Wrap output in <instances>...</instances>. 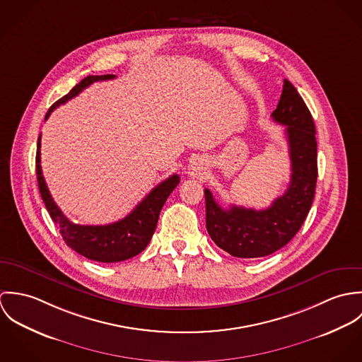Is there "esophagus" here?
<instances>
[{
  "label": "esophagus",
  "mask_w": 362,
  "mask_h": 362,
  "mask_svg": "<svg viewBox=\"0 0 362 362\" xmlns=\"http://www.w3.org/2000/svg\"><path fill=\"white\" fill-rule=\"evenodd\" d=\"M205 171H206V160L202 158V157L195 158V160L189 164V168H188V174L192 175V177H199V175H202Z\"/></svg>",
  "instance_id": "34e87169"
}]
</instances>
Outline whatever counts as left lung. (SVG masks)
I'll list each match as a JSON object with an SVG mask.
<instances>
[{"label": "left lung", "mask_w": 362, "mask_h": 362, "mask_svg": "<svg viewBox=\"0 0 362 362\" xmlns=\"http://www.w3.org/2000/svg\"><path fill=\"white\" fill-rule=\"evenodd\" d=\"M272 118L286 125L291 161L287 191L267 209L255 210L234 205L223 209L205 189L207 233L218 248L237 258H262L288 244L307 218L315 197L316 129L307 104L287 79Z\"/></svg>", "instance_id": "8db88e82"}]
</instances>
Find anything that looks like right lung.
Here are the masks:
<instances>
[{
  "mask_svg": "<svg viewBox=\"0 0 362 362\" xmlns=\"http://www.w3.org/2000/svg\"><path fill=\"white\" fill-rule=\"evenodd\" d=\"M115 75H89L82 79L68 95L61 98L58 102L52 104L49 108L46 118L50 117L52 111L59 104L66 103L72 98L78 96L85 88L92 85L93 82L114 79ZM40 138L37 141V153H36V174L42 199L47 207L52 221L58 226L59 234L65 244L81 254L85 258L103 263H114L127 259L134 258L141 254L155 233L158 214L163 205L165 204L170 194L180 182V177L177 174L168 177L163 182L155 187L151 194L135 207L128 216L122 220H118L105 226H81L69 221L66 216L59 210L52 201L50 191L46 185L42 165H40Z\"/></svg>",
  "mask_w": 362,
  "mask_h": 362,
  "instance_id": "obj_1",
  "label": "right lung"
}]
</instances>
